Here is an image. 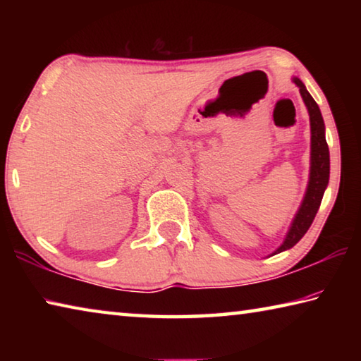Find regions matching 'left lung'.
I'll return each mask as SVG.
<instances>
[{
	"label": "left lung",
	"instance_id": "1",
	"mask_svg": "<svg viewBox=\"0 0 361 361\" xmlns=\"http://www.w3.org/2000/svg\"><path fill=\"white\" fill-rule=\"evenodd\" d=\"M293 82L299 87V92H301L305 106H307L310 118V173L307 191H305L301 207H299L296 216L290 226L288 234H286L282 245L272 255L290 250L302 239L310 224H312L317 212H319L329 180V149L325 138V122H323L320 108L312 99V95L307 92L301 79L293 78Z\"/></svg>",
	"mask_w": 361,
	"mask_h": 361
}]
</instances>
